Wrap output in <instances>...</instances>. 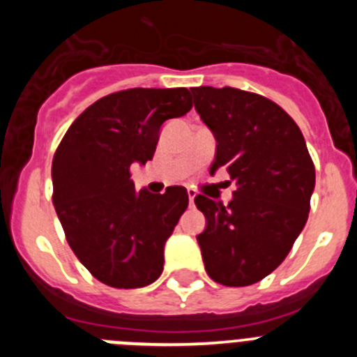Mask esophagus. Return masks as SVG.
Here are the masks:
<instances>
[{
    "label": "esophagus",
    "mask_w": 357,
    "mask_h": 357,
    "mask_svg": "<svg viewBox=\"0 0 357 357\" xmlns=\"http://www.w3.org/2000/svg\"><path fill=\"white\" fill-rule=\"evenodd\" d=\"M188 197H189V202L193 204L195 202V197H197V191H195L193 188H188Z\"/></svg>",
    "instance_id": "1"
}]
</instances>
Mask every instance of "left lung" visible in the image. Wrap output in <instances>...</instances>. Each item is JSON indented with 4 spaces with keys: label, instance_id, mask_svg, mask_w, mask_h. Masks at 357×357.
Returning <instances> with one entry per match:
<instances>
[{
    "label": "left lung",
    "instance_id": "8db88e82",
    "mask_svg": "<svg viewBox=\"0 0 357 357\" xmlns=\"http://www.w3.org/2000/svg\"><path fill=\"white\" fill-rule=\"evenodd\" d=\"M191 93L218 143L211 175L227 169L236 182L229 206L195 197L207 220L197 236L206 272L218 284H255L286 259L307 222L314 164L301 128L272 100L234 87Z\"/></svg>",
    "mask_w": 357,
    "mask_h": 357
}]
</instances>
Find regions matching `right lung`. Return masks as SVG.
I'll return each mask as SVG.
<instances>
[{
	"label": "right lung",
	"instance_id": "right-lung-1",
	"mask_svg": "<svg viewBox=\"0 0 357 357\" xmlns=\"http://www.w3.org/2000/svg\"><path fill=\"white\" fill-rule=\"evenodd\" d=\"M191 107L185 87L112 93L73 121L53 155V206L66 239L110 288H143L162 273L164 243L188 209V191H135L130 168L151 160L160 125Z\"/></svg>",
	"mask_w": 357,
	"mask_h": 357
}]
</instances>
